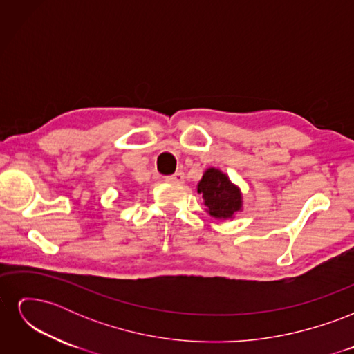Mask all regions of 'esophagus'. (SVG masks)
I'll return each mask as SVG.
<instances>
[{"label": "esophagus", "mask_w": 354, "mask_h": 354, "mask_svg": "<svg viewBox=\"0 0 354 354\" xmlns=\"http://www.w3.org/2000/svg\"><path fill=\"white\" fill-rule=\"evenodd\" d=\"M185 173H181V171H178V173H176L174 176H169L167 177V181L168 183H174V185H183L185 183Z\"/></svg>", "instance_id": "obj_1"}]
</instances>
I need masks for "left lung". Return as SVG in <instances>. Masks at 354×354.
I'll list each match as a JSON object with an SVG mask.
<instances>
[{"label": "left lung", "instance_id": "obj_1", "mask_svg": "<svg viewBox=\"0 0 354 354\" xmlns=\"http://www.w3.org/2000/svg\"><path fill=\"white\" fill-rule=\"evenodd\" d=\"M198 194L202 195L207 212L217 220L233 218L242 211L241 189L217 168H208L198 183Z\"/></svg>", "mask_w": 354, "mask_h": 354}]
</instances>
